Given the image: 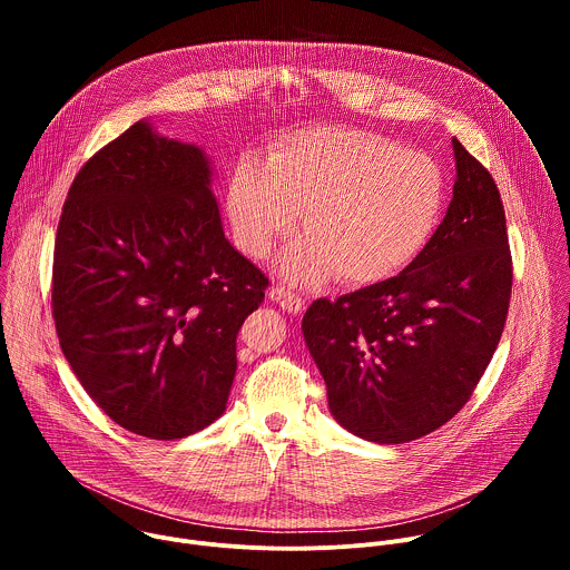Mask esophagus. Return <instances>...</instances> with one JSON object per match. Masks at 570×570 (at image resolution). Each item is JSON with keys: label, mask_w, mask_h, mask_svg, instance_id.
<instances>
[{"label": "esophagus", "mask_w": 570, "mask_h": 570, "mask_svg": "<svg viewBox=\"0 0 570 570\" xmlns=\"http://www.w3.org/2000/svg\"><path fill=\"white\" fill-rule=\"evenodd\" d=\"M268 297H271L275 304H279L282 311L293 313V315L302 313V308H304V299H302L299 295H295L293 291L284 288V286H273L271 293H268Z\"/></svg>", "instance_id": "1"}]
</instances>
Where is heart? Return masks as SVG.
Returning <instances> with one entry per match:
<instances>
[{"label":"heart","mask_w":570,"mask_h":570,"mask_svg":"<svg viewBox=\"0 0 570 570\" xmlns=\"http://www.w3.org/2000/svg\"><path fill=\"white\" fill-rule=\"evenodd\" d=\"M438 161L396 141L352 128H308L282 137L264 157L240 159L225 209L236 248L266 259L297 227L306 236L277 257L293 284H317L338 273L367 286L409 268L444 209Z\"/></svg>","instance_id":"heart-1"}]
</instances>
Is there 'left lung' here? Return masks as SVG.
Wrapping results in <instances>:
<instances>
[{
	"label": "left lung",
	"mask_w": 570,
	"mask_h": 570,
	"mask_svg": "<svg viewBox=\"0 0 570 570\" xmlns=\"http://www.w3.org/2000/svg\"><path fill=\"white\" fill-rule=\"evenodd\" d=\"M451 144L453 198L422 255L396 277L315 299L302 317L334 420L367 442L403 444L446 424L505 327L512 259L501 194Z\"/></svg>",
	"instance_id": "obj_1"
}]
</instances>
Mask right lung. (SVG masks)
Listing matches in <instances>:
<instances>
[{
    "mask_svg": "<svg viewBox=\"0 0 570 570\" xmlns=\"http://www.w3.org/2000/svg\"><path fill=\"white\" fill-rule=\"evenodd\" d=\"M212 157L139 119L73 178L53 248L60 350L99 409L150 440L216 422L266 275L225 238Z\"/></svg>",
    "mask_w": 570,
    "mask_h": 570,
    "instance_id": "right-lung-1",
    "label": "right lung"
}]
</instances>
